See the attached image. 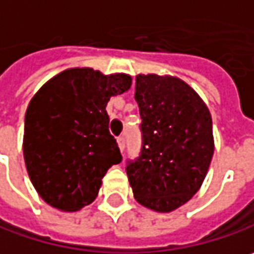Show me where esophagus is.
<instances>
[{
	"instance_id": "esophagus-1",
	"label": "esophagus",
	"mask_w": 254,
	"mask_h": 254,
	"mask_svg": "<svg viewBox=\"0 0 254 254\" xmlns=\"http://www.w3.org/2000/svg\"><path fill=\"white\" fill-rule=\"evenodd\" d=\"M118 145H119V149L124 152V149H125V136H124V135H121V136L118 138Z\"/></svg>"
}]
</instances>
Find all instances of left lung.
<instances>
[{
  "mask_svg": "<svg viewBox=\"0 0 254 254\" xmlns=\"http://www.w3.org/2000/svg\"><path fill=\"white\" fill-rule=\"evenodd\" d=\"M142 148L127 161L135 200L158 213L186 204L201 187L214 154L211 115L186 82L172 76L138 74Z\"/></svg>",
  "mask_w": 254,
  "mask_h": 254,
  "instance_id": "left-lung-1",
  "label": "left lung"
}]
</instances>
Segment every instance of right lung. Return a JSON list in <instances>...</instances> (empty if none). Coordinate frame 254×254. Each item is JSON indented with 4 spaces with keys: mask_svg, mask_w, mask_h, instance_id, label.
Instances as JSON below:
<instances>
[{
    "mask_svg": "<svg viewBox=\"0 0 254 254\" xmlns=\"http://www.w3.org/2000/svg\"><path fill=\"white\" fill-rule=\"evenodd\" d=\"M125 73L67 68L40 87L25 112L23 152L38 195L62 211L97 197L106 171L122 161L109 132V99L130 89Z\"/></svg>",
    "mask_w": 254,
    "mask_h": 254,
    "instance_id": "add662e5",
    "label": "right lung"
}]
</instances>
